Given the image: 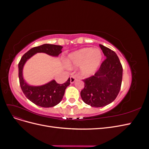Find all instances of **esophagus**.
Returning a JSON list of instances; mask_svg holds the SVG:
<instances>
[{
	"label": "esophagus",
	"instance_id": "34e87169",
	"mask_svg": "<svg viewBox=\"0 0 149 149\" xmlns=\"http://www.w3.org/2000/svg\"><path fill=\"white\" fill-rule=\"evenodd\" d=\"M76 81V76H71L70 77V83H74V82Z\"/></svg>",
	"mask_w": 149,
	"mask_h": 149
}]
</instances>
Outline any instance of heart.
<instances>
[{"instance_id":"1","label":"heart","mask_w":149,"mask_h":149,"mask_svg":"<svg viewBox=\"0 0 149 149\" xmlns=\"http://www.w3.org/2000/svg\"><path fill=\"white\" fill-rule=\"evenodd\" d=\"M102 59V54L100 49L85 48L70 54L66 64L70 68L81 66V74L83 76H89L97 70Z\"/></svg>"}]
</instances>
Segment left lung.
I'll return each mask as SVG.
<instances>
[{
	"label": "left lung",
	"mask_w": 149,
	"mask_h": 149,
	"mask_svg": "<svg viewBox=\"0 0 149 149\" xmlns=\"http://www.w3.org/2000/svg\"><path fill=\"white\" fill-rule=\"evenodd\" d=\"M106 56L94 75L83 79L84 88L81 91L83 101L91 107L105 106L115 100L120 91L123 66L116 53L100 45Z\"/></svg>",
	"instance_id": "left-lung-1"
}]
</instances>
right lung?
I'll use <instances>...</instances> for the list:
<instances>
[{"mask_svg":"<svg viewBox=\"0 0 149 149\" xmlns=\"http://www.w3.org/2000/svg\"><path fill=\"white\" fill-rule=\"evenodd\" d=\"M62 47L52 44H43L33 47L22 56L19 63V78L21 89L25 96L35 104L43 107H50L57 105L64 96L65 89L70 84V78L65 83L58 84L52 80L45 84L39 86H30L23 78V68L30 58L37 53H45L53 56H58L62 52Z\"/></svg>","mask_w":149,"mask_h":149,"instance_id":"1","label":"right lung"}]
</instances>
